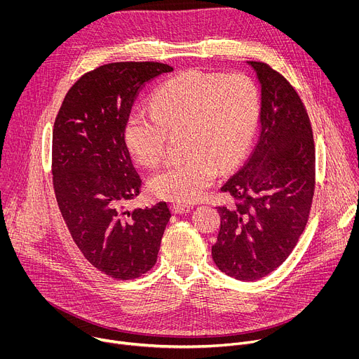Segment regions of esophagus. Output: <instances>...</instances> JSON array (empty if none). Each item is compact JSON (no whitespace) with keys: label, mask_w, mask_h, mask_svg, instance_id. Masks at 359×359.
I'll use <instances>...</instances> for the list:
<instances>
[{"label":"esophagus","mask_w":359,"mask_h":359,"mask_svg":"<svg viewBox=\"0 0 359 359\" xmlns=\"http://www.w3.org/2000/svg\"><path fill=\"white\" fill-rule=\"evenodd\" d=\"M170 209L175 215H183V213H189L191 210L190 206H186V204H179V203H173Z\"/></svg>","instance_id":"obj_1"}]
</instances>
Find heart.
<instances>
[{"label":"heart","mask_w":359,"mask_h":359,"mask_svg":"<svg viewBox=\"0 0 359 359\" xmlns=\"http://www.w3.org/2000/svg\"><path fill=\"white\" fill-rule=\"evenodd\" d=\"M259 112V90L245 75L187 71L155 92L151 112L129 115L123 137L135 161L153 166L165 155L168 133H184L187 159L153 173L147 187L158 198L189 204L203 197L219 170L241 161Z\"/></svg>","instance_id":"1"}]
</instances>
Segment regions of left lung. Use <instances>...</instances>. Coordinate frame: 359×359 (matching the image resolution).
<instances>
[{"instance_id":"8db88e82","label":"left lung","mask_w":359,"mask_h":359,"mask_svg":"<svg viewBox=\"0 0 359 359\" xmlns=\"http://www.w3.org/2000/svg\"><path fill=\"white\" fill-rule=\"evenodd\" d=\"M262 90L259 139L248 159L223 186L240 203L217 208L212 247L216 266L241 281L280 267L309 220L316 177L310 118L295 89L263 62L247 61Z\"/></svg>"}]
</instances>
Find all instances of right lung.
I'll return each mask as SVG.
<instances>
[{
  "label": "right lung",
  "mask_w": 359,
  "mask_h": 359,
  "mask_svg": "<svg viewBox=\"0 0 359 359\" xmlns=\"http://www.w3.org/2000/svg\"><path fill=\"white\" fill-rule=\"evenodd\" d=\"M173 68L114 62L79 78L68 90L53 133L54 190L69 233L99 271L137 278L155 266L172 217L166 201L123 212L139 196L123 129L144 83Z\"/></svg>",
  "instance_id": "1"
}]
</instances>
